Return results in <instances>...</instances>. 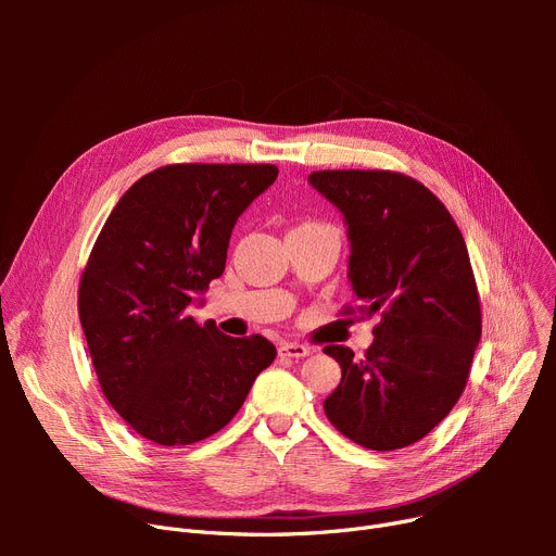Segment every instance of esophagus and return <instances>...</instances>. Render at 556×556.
Masks as SVG:
<instances>
[{
  "label": "esophagus",
  "mask_w": 556,
  "mask_h": 556,
  "mask_svg": "<svg viewBox=\"0 0 556 556\" xmlns=\"http://www.w3.org/2000/svg\"><path fill=\"white\" fill-rule=\"evenodd\" d=\"M311 352H313L311 346L298 344V342L279 344V356H286V358H306V356H311Z\"/></svg>",
  "instance_id": "esophagus-1"
}]
</instances>
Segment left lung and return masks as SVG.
<instances>
[{"instance_id":"8db88e82","label":"left lung","mask_w":556,"mask_h":556,"mask_svg":"<svg viewBox=\"0 0 556 556\" xmlns=\"http://www.w3.org/2000/svg\"><path fill=\"white\" fill-rule=\"evenodd\" d=\"M308 182L344 214L358 311L381 317L365 358L325 346L342 369L325 413L365 448H405L453 410L469 381L482 336L469 250L444 202L410 175L313 170Z\"/></svg>"}]
</instances>
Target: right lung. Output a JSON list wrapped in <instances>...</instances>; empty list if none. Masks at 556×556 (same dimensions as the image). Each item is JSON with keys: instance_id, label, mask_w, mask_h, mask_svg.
<instances>
[{"instance_id": "right-lung-1", "label": "right lung", "mask_w": 556, "mask_h": 556, "mask_svg": "<svg viewBox=\"0 0 556 556\" xmlns=\"http://www.w3.org/2000/svg\"><path fill=\"white\" fill-rule=\"evenodd\" d=\"M275 164H168L116 202L87 258L78 317L110 405L146 440L187 446L225 428L277 349L229 338L189 306L225 270L233 223Z\"/></svg>"}]
</instances>
